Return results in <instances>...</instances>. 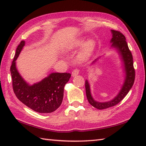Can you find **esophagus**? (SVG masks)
<instances>
[{"label": "esophagus", "mask_w": 146, "mask_h": 146, "mask_svg": "<svg viewBox=\"0 0 146 146\" xmlns=\"http://www.w3.org/2000/svg\"><path fill=\"white\" fill-rule=\"evenodd\" d=\"M79 73H80V70L78 69H75L72 71V73H71V75H72V76L74 77V76H76L78 75Z\"/></svg>", "instance_id": "obj_1"}]
</instances>
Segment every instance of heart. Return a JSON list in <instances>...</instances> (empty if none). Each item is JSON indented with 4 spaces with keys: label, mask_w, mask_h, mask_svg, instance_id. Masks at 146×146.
<instances>
[{
    "label": "heart",
    "mask_w": 146,
    "mask_h": 146,
    "mask_svg": "<svg viewBox=\"0 0 146 146\" xmlns=\"http://www.w3.org/2000/svg\"><path fill=\"white\" fill-rule=\"evenodd\" d=\"M82 51L80 54V59L81 60H86L90 56L92 53L93 51L95 48V42L92 40H88L85 43V40L83 39H78L75 40V41L73 42L69 46L70 49H74L78 48H80L83 46Z\"/></svg>",
    "instance_id": "b5f03b06"
}]
</instances>
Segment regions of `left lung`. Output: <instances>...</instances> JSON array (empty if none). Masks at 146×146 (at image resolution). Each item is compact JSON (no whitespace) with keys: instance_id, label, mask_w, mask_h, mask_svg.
<instances>
[{"instance_id":"obj_1","label":"left lung","mask_w":146,"mask_h":146,"mask_svg":"<svg viewBox=\"0 0 146 146\" xmlns=\"http://www.w3.org/2000/svg\"><path fill=\"white\" fill-rule=\"evenodd\" d=\"M112 34V38L110 42L111 44V47L115 48L119 52L124 66V71L125 72V78L124 83L122 86L118 95L113 100L106 102H99L95 101L93 98L90 92V87L87 80L85 81V89L86 98L90 104L93 107L99 110L105 109V108L113 107L119 103L123 100L127 94H128L130 90L134 85L135 80V70L133 64V58L131 51L128 47V44L126 42V39L124 35L120 31L115 30H111ZM98 58L95 60L93 63L97 61Z\"/></svg>"}]
</instances>
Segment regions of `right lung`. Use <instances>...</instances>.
<instances>
[{
    "label": "right lung",
    "instance_id": "obj_1",
    "mask_svg": "<svg viewBox=\"0 0 146 146\" xmlns=\"http://www.w3.org/2000/svg\"><path fill=\"white\" fill-rule=\"evenodd\" d=\"M24 45L25 41H21L11 66L14 92L22 103L33 110L42 113H51L60 107L64 87L69 81L71 74L52 73L41 82L30 85L22 78L15 66V60Z\"/></svg>",
    "mask_w": 146,
    "mask_h": 146
}]
</instances>
